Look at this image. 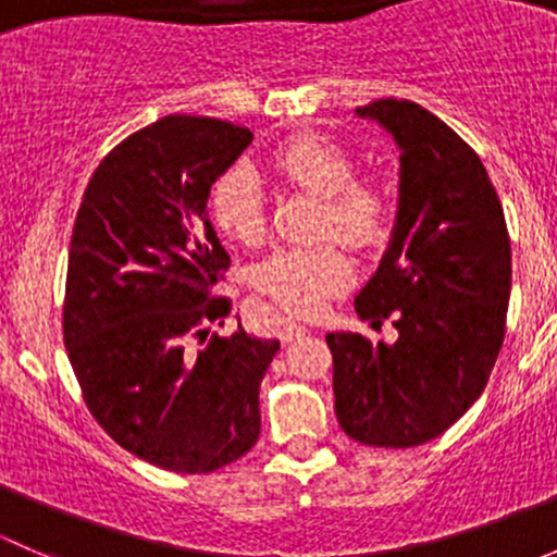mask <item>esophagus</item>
<instances>
[{"mask_svg": "<svg viewBox=\"0 0 557 557\" xmlns=\"http://www.w3.org/2000/svg\"><path fill=\"white\" fill-rule=\"evenodd\" d=\"M305 334H307V325L294 323V320H285L283 329H280V339H283L285 345H288V342H296L299 336H305Z\"/></svg>", "mask_w": 557, "mask_h": 557, "instance_id": "34e87169", "label": "esophagus"}]
</instances>
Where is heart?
<instances>
[{"label":"heart","mask_w":557,"mask_h":557,"mask_svg":"<svg viewBox=\"0 0 557 557\" xmlns=\"http://www.w3.org/2000/svg\"><path fill=\"white\" fill-rule=\"evenodd\" d=\"M274 170L307 194L325 199L323 226L342 243L374 247L387 237L391 199L380 185L358 183L356 164L339 145L318 134H296L274 150ZM212 223L239 245H258L267 234V201L258 174L239 164L223 172L210 190ZM252 285L296 318H310L347 288L352 267L334 245L283 247L252 267Z\"/></svg>","instance_id":"obj_1"}]
</instances>
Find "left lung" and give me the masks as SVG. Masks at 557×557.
Wrapping results in <instances>:
<instances>
[{
  "instance_id": "8db88e82",
  "label": "left lung",
  "mask_w": 557,
  "mask_h": 557,
  "mask_svg": "<svg viewBox=\"0 0 557 557\" xmlns=\"http://www.w3.org/2000/svg\"><path fill=\"white\" fill-rule=\"evenodd\" d=\"M398 148V207L377 272L356 296L374 329L393 314L398 339L331 331L334 409L350 440L418 447L480 398L507 325L512 250L480 156L407 99L356 107Z\"/></svg>"
}]
</instances>
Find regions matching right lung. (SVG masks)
Instances as JSON below:
<instances>
[{
    "label": "right lung",
    "mask_w": 557,
    "mask_h": 557,
    "mask_svg": "<svg viewBox=\"0 0 557 557\" xmlns=\"http://www.w3.org/2000/svg\"><path fill=\"white\" fill-rule=\"evenodd\" d=\"M250 143V128L218 117H161L107 153L72 232L64 342L88 409L123 450L180 474L256 445L258 391L280 350L243 325L196 347L232 310L212 296L228 252L207 199Z\"/></svg>",
    "instance_id": "add662e5"
}]
</instances>
